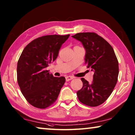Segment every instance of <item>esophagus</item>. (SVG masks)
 <instances>
[{"label":"esophagus","mask_w":135,"mask_h":135,"mask_svg":"<svg viewBox=\"0 0 135 135\" xmlns=\"http://www.w3.org/2000/svg\"><path fill=\"white\" fill-rule=\"evenodd\" d=\"M73 79H74V77H73V76H67L65 77V80L67 81H70V80H72Z\"/></svg>","instance_id":"esophagus-1"}]
</instances>
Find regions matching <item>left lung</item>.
<instances>
[{
  "mask_svg": "<svg viewBox=\"0 0 135 135\" xmlns=\"http://www.w3.org/2000/svg\"><path fill=\"white\" fill-rule=\"evenodd\" d=\"M72 37L85 49V64L94 72L91 83L84 78L83 87L77 92L82 104L97 107L103 104L113 92L117 82L118 62L111 46L95 33H77Z\"/></svg>",
  "mask_w": 135,
  "mask_h": 135,
  "instance_id": "obj_1",
  "label": "left lung"
}]
</instances>
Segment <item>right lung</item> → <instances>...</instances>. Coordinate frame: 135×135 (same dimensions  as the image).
I'll return each mask as SVG.
<instances>
[{
	"mask_svg": "<svg viewBox=\"0 0 135 135\" xmlns=\"http://www.w3.org/2000/svg\"><path fill=\"white\" fill-rule=\"evenodd\" d=\"M69 36H42L28 43L22 51L17 64V81L22 95L33 107L46 108L58 98L65 78L54 77L47 67L56 59Z\"/></svg>",
	"mask_w": 135,
	"mask_h": 135,
	"instance_id": "add662e5",
	"label": "right lung"
}]
</instances>
